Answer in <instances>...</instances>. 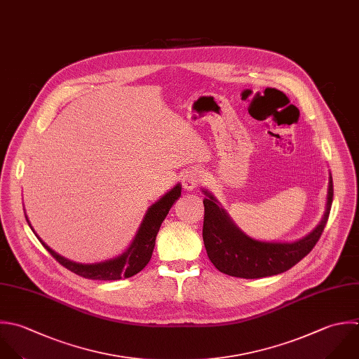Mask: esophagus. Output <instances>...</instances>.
<instances>
[{"label": "esophagus", "instance_id": "34e87169", "mask_svg": "<svg viewBox=\"0 0 359 359\" xmlns=\"http://www.w3.org/2000/svg\"><path fill=\"white\" fill-rule=\"evenodd\" d=\"M201 177H203L201 170H198V169H196V168H194V169H189V170L183 175V179H182L183 189H184L186 191L194 190V189L200 184Z\"/></svg>", "mask_w": 359, "mask_h": 359}]
</instances>
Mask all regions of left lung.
<instances>
[{
    "label": "left lung",
    "mask_w": 359,
    "mask_h": 359,
    "mask_svg": "<svg viewBox=\"0 0 359 359\" xmlns=\"http://www.w3.org/2000/svg\"><path fill=\"white\" fill-rule=\"evenodd\" d=\"M203 239L211 263L221 273L239 278H263L281 274L311 253L327 224L333 203V179L329 177L327 203L318 226L305 238L292 243L260 242L245 235L219 207L215 197L203 190Z\"/></svg>",
    "instance_id": "left-lung-1"
}]
</instances>
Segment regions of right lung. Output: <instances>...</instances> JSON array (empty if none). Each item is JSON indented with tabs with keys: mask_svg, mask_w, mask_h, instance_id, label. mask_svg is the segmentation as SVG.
I'll return each instance as SVG.
<instances>
[{
	"mask_svg": "<svg viewBox=\"0 0 359 359\" xmlns=\"http://www.w3.org/2000/svg\"><path fill=\"white\" fill-rule=\"evenodd\" d=\"M182 194V186L176 184L170 191H168L165 196H162L155 204H152L147 212L145 217L131 242L128 249L110 260H104L100 263L93 264H81L71 262L60 255H57L54 250H51L37 235V239L44 246V249L67 270L75 273L79 277L88 278V280H100V281H114L121 278H130L140 273L151 260L154 248H155V239L159 232V228L166 218L169 210L172 208L173 203L180 197ZM25 218L32 228L26 214ZM33 231V229H32ZM34 232V231H33Z\"/></svg>",
	"mask_w": 359,
	"mask_h": 359,
	"instance_id": "add662e5",
	"label": "right lung"
}]
</instances>
